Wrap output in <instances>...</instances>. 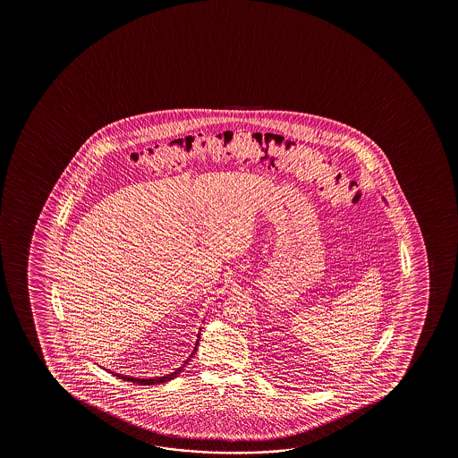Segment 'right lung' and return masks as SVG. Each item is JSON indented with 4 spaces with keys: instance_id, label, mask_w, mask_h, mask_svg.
Instances as JSON below:
<instances>
[{
    "instance_id": "1",
    "label": "right lung",
    "mask_w": 458,
    "mask_h": 458,
    "mask_svg": "<svg viewBox=\"0 0 458 458\" xmlns=\"http://www.w3.org/2000/svg\"><path fill=\"white\" fill-rule=\"evenodd\" d=\"M197 338H200V333H199V336ZM199 341L200 339H197V343H195L194 352L191 353V357L184 361V364H182V368H178V369L175 370V372H170V374H167V376L164 377H155V378H139V377H128V376H122V374H114V372H111V374H114V376L119 377V378H123V380H126V382H134L138 383V385H155V383H164V382H169V380H172V378H175L180 372H182V368L188 364L189 360L192 358V355H194L195 352H197V345H199Z\"/></svg>"
}]
</instances>
